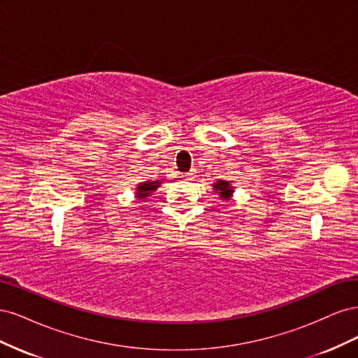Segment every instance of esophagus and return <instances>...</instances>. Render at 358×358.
I'll return each instance as SVG.
<instances>
[{
    "label": "esophagus",
    "mask_w": 358,
    "mask_h": 358,
    "mask_svg": "<svg viewBox=\"0 0 358 358\" xmlns=\"http://www.w3.org/2000/svg\"><path fill=\"white\" fill-rule=\"evenodd\" d=\"M194 176H196V175H194V171H188V173H185V175H183L182 178L185 179V180H192Z\"/></svg>",
    "instance_id": "obj_1"
}]
</instances>
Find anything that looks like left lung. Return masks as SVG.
Here are the masks:
<instances>
[{"instance_id":"left-lung-1","label":"left lung","mask_w":358,"mask_h":358,"mask_svg":"<svg viewBox=\"0 0 358 358\" xmlns=\"http://www.w3.org/2000/svg\"><path fill=\"white\" fill-rule=\"evenodd\" d=\"M212 187L213 191L221 197V200H230L234 192V187H231L230 180H218L212 183Z\"/></svg>"}]
</instances>
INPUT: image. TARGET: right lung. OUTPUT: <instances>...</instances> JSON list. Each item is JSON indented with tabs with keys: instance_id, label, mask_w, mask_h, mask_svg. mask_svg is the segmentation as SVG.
<instances>
[{
	"instance_id": "add662e5",
	"label": "right lung",
	"mask_w": 358,
	"mask_h": 358,
	"mask_svg": "<svg viewBox=\"0 0 358 358\" xmlns=\"http://www.w3.org/2000/svg\"><path fill=\"white\" fill-rule=\"evenodd\" d=\"M162 180H146V182H140L138 185L136 187V199L138 200H145L146 197H149L150 194L155 192L159 187H161Z\"/></svg>"
}]
</instances>
